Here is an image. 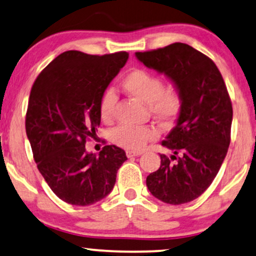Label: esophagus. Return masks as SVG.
Segmentation results:
<instances>
[{"instance_id":"1","label":"esophagus","mask_w":256,"mask_h":256,"mask_svg":"<svg viewBox=\"0 0 256 256\" xmlns=\"http://www.w3.org/2000/svg\"><path fill=\"white\" fill-rule=\"evenodd\" d=\"M140 154H142L140 151H126V156H128V158L140 156Z\"/></svg>"}]
</instances>
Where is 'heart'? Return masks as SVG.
<instances>
[{
	"mask_svg": "<svg viewBox=\"0 0 256 256\" xmlns=\"http://www.w3.org/2000/svg\"><path fill=\"white\" fill-rule=\"evenodd\" d=\"M122 88L128 94L148 104V111L163 122H172L182 111L183 99L176 86L164 87V82L156 74L143 68L128 72L122 80ZM114 96L108 93L100 102V118L110 122L113 117ZM157 137V131L151 126H119L112 132V142L128 150H140L148 140Z\"/></svg>",
	"mask_w": 256,
	"mask_h": 256,
	"instance_id": "1",
	"label": "heart"
}]
</instances>
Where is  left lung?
I'll return each mask as SVG.
<instances>
[{
  "label": "left lung",
  "instance_id": "left-lung-1",
  "mask_svg": "<svg viewBox=\"0 0 256 256\" xmlns=\"http://www.w3.org/2000/svg\"><path fill=\"white\" fill-rule=\"evenodd\" d=\"M137 59L163 73L182 94L176 126L162 145L160 169L146 177L150 192L178 206L202 195L218 174L230 143L232 106L214 61L186 44L137 52Z\"/></svg>",
  "mask_w": 256,
  "mask_h": 256
}]
</instances>
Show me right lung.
Wrapping results in <instances>:
<instances>
[{
    "mask_svg": "<svg viewBox=\"0 0 256 256\" xmlns=\"http://www.w3.org/2000/svg\"><path fill=\"white\" fill-rule=\"evenodd\" d=\"M128 53L90 56L67 50L38 74L32 87L26 132L44 180L73 206H90L112 192L125 151L106 145L96 156L85 144L100 125V102Z\"/></svg>",
    "mask_w": 256,
    "mask_h": 256,
    "instance_id": "obj_1",
    "label": "right lung"
}]
</instances>
